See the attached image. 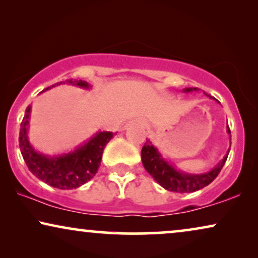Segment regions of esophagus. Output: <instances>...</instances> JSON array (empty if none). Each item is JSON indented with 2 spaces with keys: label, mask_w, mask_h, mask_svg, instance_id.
Returning <instances> with one entry per match:
<instances>
[{
  "label": "esophagus",
  "mask_w": 258,
  "mask_h": 258,
  "mask_svg": "<svg viewBox=\"0 0 258 258\" xmlns=\"http://www.w3.org/2000/svg\"><path fill=\"white\" fill-rule=\"evenodd\" d=\"M140 124H141V122L139 121V119H133V121H130L126 125H140Z\"/></svg>",
  "instance_id": "obj_1"
}]
</instances>
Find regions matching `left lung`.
<instances>
[{
    "label": "left lung",
    "mask_w": 258,
    "mask_h": 258,
    "mask_svg": "<svg viewBox=\"0 0 258 258\" xmlns=\"http://www.w3.org/2000/svg\"><path fill=\"white\" fill-rule=\"evenodd\" d=\"M199 90L200 89H197V88H185L183 91L184 93H191V91ZM204 95L211 98L210 95H208L207 93H204ZM227 133L230 135L229 125H227ZM229 151H230V148L228 149V153L223 157V160L216 167L211 169L210 171L203 172V174H188V172H183L178 170V169H176L174 165L170 164L165 158H163L157 148L148 139L142 148V151H141V157H142L144 169L153 176V178L158 184L163 186L164 189L169 190V191L184 194L197 191V190H201L204 186L209 185L217 177V175L220 174L222 168H223L225 161L228 158Z\"/></svg>",
    "instance_id": "1"
}]
</instances>
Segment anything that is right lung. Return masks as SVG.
<instances>
[{
    "mask_svg": "<svg viewBox=\"0 0 258 258\" xmlns=\"http://www.w3.org/2000/svg\"><path fill=\"white\" fill-rule=\"evenodd\" d=\"M73 86L89 89L91 86L82 80H68L66 82L56 83L43 91L59 84ZM31 107L26 109V114L21 123L20 149L23 160L31 174L42 182L62 190H72L90 181L101 165L102 154L104 147L114 137L111 132H98L87 142L81 144L75 150L61 155L48 156L34 149L28 139V124H29Z\"/></svg>",
    "mask_w": 258,
    "mask_h": 258,
    "instance_id": "add662e5",
    "label": "right lung"
}]
</instances>
